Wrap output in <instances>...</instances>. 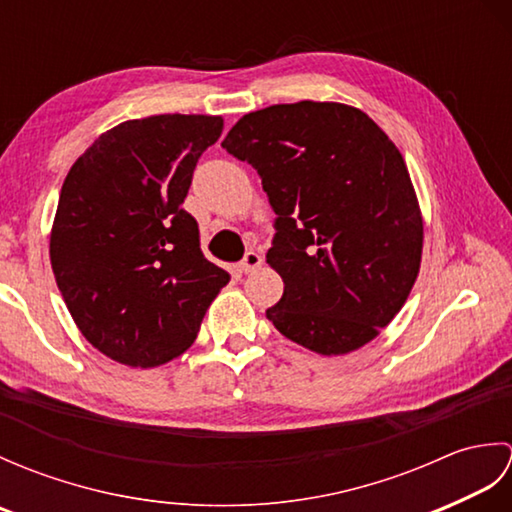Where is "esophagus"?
I'll list each match as a JSON object with an SVG mask.
<instances>
[{
	"label": "esophagus",
	"mask_w": 512,
	"mask_h": 512,
	"mask_svg": "<svg viewBox=\"0 0 512 512\" xmlns=\"http://www.w3.org/2000/svg\"><path fill=\"white\" fill-rule=\"evenodd\" d=\"M262 255L259 253H255V250H250V253H246L244 255V259H242V264H239V270H242V273H253V270H257L259 266H262Z\"/></svg>",
	"instance_id": "34e87169"
}]
</instances>
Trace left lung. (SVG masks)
Segmentation results:
<instances>
[{
    "mask_svg": "<svg viewBox=\"0 0 512 512\" xmlns=\"http://www.w3.org/2000/svg\"><path fill=\"white\" fill-rule=\"evenodd\" d=\"M222 147L253 165L277 215L266 262L284 297L268 321L323 356L376 339L422 255L416 191L389 136L356 107L299 101L242 116Z\"/></svg>",
    "mask_w": 512,
    "mask_h": 512,
    "instance_id": "left-lung-1",
    "label": "left lung"
}]
</instances>
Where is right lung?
I'll list each match as a JSON object with an SVG mask.
<instances>
[{"mask_svg": "<svg viewBox=\"0 0 512 512\" xmlns=\"http://www.w3.org/2000/svg\"><path fill=\"white\" fill-rule=\"evenodd\" d=\"M220 116L160 114L101 134L65 176L50 235L54 279L81 334L129 367L187 352L231 275L182 209Z\"/></svg>", "mask_w": 512, "mask_h": 512, "instance_id": "add662e5", "label": "right lung"}]
</instances>
